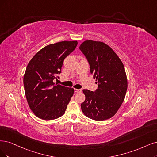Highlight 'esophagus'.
I'll use <instances>...</instances> for the list:
<instances>
[{
  "mask_svg": "<svg viewBox=\"0 0 157 157\" xmlns=\"http://www.w3.org/2000/svg\"><path fill=\"white\" fill-rule=\"evenodd\" d=\"M82 91V89H74V92H81Z\"/></svg>",
  "mask_w": 157,
  "mask_h": 157,
  "instance_id": "34e87169",
  "label": "esophagus"
}]
</instances>
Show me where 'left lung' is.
<instances>
[{"instance_id": "left-lung-1", "label": "left lung", "mask_w": 157, "mask_h": 157, "mask_svg": "<svg viewBox=\"0 0 157 157\" xmlns=\"http://www.w3.org/2000/svg\"><path fill=\"white\" fill-rule=\"evenodd\" d=\"M98 84L94 91L83 89L85 100L81 104L83 114L102 121L113 117L123 103L127 89L124 66L114 50L106 44L85 40L79 46Z\"/></svg>"}]
</instances>
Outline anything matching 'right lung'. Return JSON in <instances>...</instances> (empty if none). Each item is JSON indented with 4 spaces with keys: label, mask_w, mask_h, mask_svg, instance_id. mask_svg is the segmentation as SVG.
I'll return each instance as SVG.
<instances>
[{
    "label": "right lung",
    "mask_w": 157,
    "mask_h": 157,
    "mask_svg": "<svg viewBox=\"0 0 157 157\" xmlns=\"http://www.w3.org/2000/svg\"><path fill=\"white\" fill-rule=\"evenodd\" d=\"M78 42L61 41L45 46L28 64L24 75L25 95L29 107L38 118L54 120L65 113L74 89L54 83L59 78L64 59Z\"/></svg>",
    "instance_id": "right-lung-1"
}]
</instances>
